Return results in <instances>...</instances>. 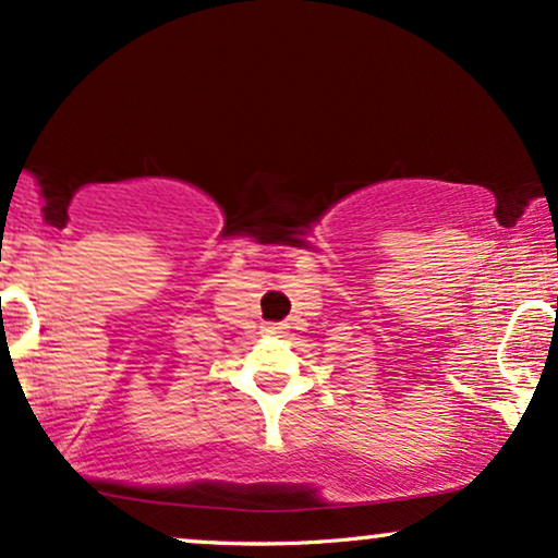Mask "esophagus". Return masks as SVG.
Segmentation results:
<instances>
[{"mask_svg":"<svg viewBox=\"0 0 558 558\" xmlns=\"http://www.w3.org/2000/svg\"><path fill=\"white\" fill-rule=\"evenodd\" d=\"M286 329H288L286 324H265L263 326L265 333H286Z\"/></svg>","mask_w":558,"mask_h":558,"instance_id":"1","label":"esophagus"}]
</instances>
